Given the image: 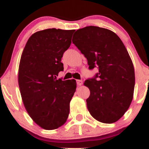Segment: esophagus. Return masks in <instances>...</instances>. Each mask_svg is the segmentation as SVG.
<instances>
[{"label":"esophagus","instance_id":"esophagus-1","mask_svg":"<svg viewBox=\"0 0 149 149\" xmlns=\"http://www.w3.org/2000/svg\"><path fill=\"white\" fill-rule=\"evenodd\" d=\"M76 82H77V85H78V86H80V85H83V80H77Z\"/></svg>","mask_w":149,"mask_h":149}]
</instances>
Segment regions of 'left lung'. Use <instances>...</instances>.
I'll return each mask as SVG.
<instances>
[{
  "instance_id": "left-lung-1",
  "label": "left lung",
  "mask_w": 149,
  "mask_h": 149,
  "mask_svg": "<svg viewBox=\"0 0 149 149\" xmlns=\"http://www.w3.org/2000/svg\"><path fill=\"white\" fill-rule=\"evenodd\" d=\"M72 42L87 58L89 69H99L84 83L90 91L89 112L103 123L116 122L130 106L135 84L134 66L123 42L112 31L94 26L77 30Z\"/></svg>"
}]
</instances>
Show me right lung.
<instances>
[{"label":"right lung","mask_w":149,"mask_h":149,"mask_svg":"<svg viewBox=\"0 0 149 149\" xmlns=\"http://www.w3.org/2000/svg\"><path fill=\"white\" fill-rule=\"evenodd\" d=\"M75 30L47 29L31 36L19 66L18 83L24 105L32 120L47 130L66 123L76 81L57 79L64 70L61 57Z\"/></svg>","instance_id":"obj_1"}]
</instances>
